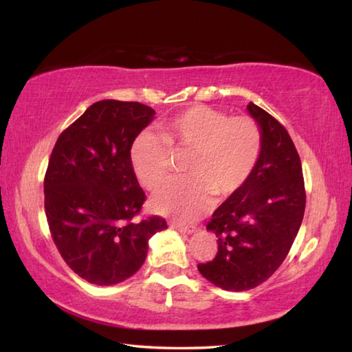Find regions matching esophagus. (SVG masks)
Wrapping results in <instances>:
<instances>
[{
  "label": "esophagus",
  "instance_id": "esophagus-1",
  "mask_svg": "<svg viewBox=\"0 0 352 352\" xmlns=\"http://www.w3.org/2000/svg\"><path fill=\"white\" fill-rule=\"evenodd\" d=\"M170 226H172V228H175L177 231H180V233H188V234L194 233V231L197 230V226H195V225H183V223H178V222H172Z\"/></svg>",
  "mask_w": 352,
  "mask_h": 352
}]
</instances>
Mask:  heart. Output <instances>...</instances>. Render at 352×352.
<instances>
[{
    "label": "heart",
    "instance_id": "obj_1",
    "mask_svg": "<svg viewBox=\"0 0 352 352\" xmlns=\"http://www.w3.org/2000/svg\"><path fill=\"white\" fill-rule=\"evenodd\" d=\"M189 153L183 172L155 195L153 210L178 220H192L211 204L245 186L261 162L264 135L256 119L228 116L208 105H194L162 124V135L144 130L130 146V164L140 183L157 190L172 170V152Z\"/></svg>",
    "mask_w": 352,
    "mask_h": 352
}]
</instances>
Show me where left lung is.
I'll use <instances>...</instances> for the list:
<instances>
[{"label":"left lung","instance_id":"obj_1","mask_svg":"<svg viewBox=\"0 0 352 352\" xmlns=\"http://www.w3.org/2000/svg\"><path fill=\"white\" fill-rule=\"evenodd\" d=\"M264 151L252 178L212 212L206 228L217 237L216 258L199 264L208 281L225 290H250L267 281L292 248L306 208L300 155L278 119L253 102Z\"/></svg>","mask_w":352,"mask_h":352}]
</instances>
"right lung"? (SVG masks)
<instances>
[{"instance_id": "obj_1", "label": "right lung", "mask_w": 352, "mask_h": 352, "mask_svg": "<svg viewBox=\"0 0 352 352\" xmlns=\"http://www.w3.org/2000/svg\"><path fill=\"white\" fill-rule=\"evenodd\" d=\"M155 111L140 102L99 100L58 136L45 174V212L63 261L96 285L140 270L147 241L168 228L141 217L146 194L130 164V146Z\"/></svg>"}]
</instances>
